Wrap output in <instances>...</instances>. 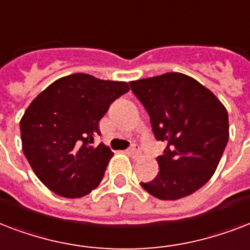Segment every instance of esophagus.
I'll list each match as a JSON object with an SVG mask.
<instances>
[{"instance_id":"1","label":"esophagus","mask_w":250,"mask_h":250,"mask_svg":"<svg viewBox=\"0 0 250 250\" xmlns=\"http://www.w3.org/2000/svg\"><path fill=\"white\" fill-rule=\"evenodd\" d=\"M139 152H141V148H139L138 145H131V147L127 150V154L130 156H133V158H137V156L139 155Z\"/></svg>"}]
</instances>
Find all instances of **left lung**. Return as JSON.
I'll use <instances>...</instances> for the list:
<instances>
[{
    "instance_id": "left-lung-1",
    "label": "left lung",
    "mask_w": 250,
    "mask_h": 250,
    "mask_svg": "<svg viewBox=\"0 0 250 250\" xmlns=\"http://www.w3.org/2000/svg\"><path fill=\"white\" fill-rule=\"evenodd\" d=\"M150 116L159 173L141 183L150 194L173 201L194 193L214 175L229 137L227 109L211 91L191 77L166 73L129 83Z\"/></svg>"
}]
</instances>
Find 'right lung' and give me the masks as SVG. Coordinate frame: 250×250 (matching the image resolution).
Masks as SVG:
<instances>
[{
  "label": "right lung",
  "mask_w": 250,
  "mask_h": 250,
  "mask_svg": "<svg viewBox=\"0 0 250 250\" xmlns=\"http://www.w3.org/2000/svg\"><path fill=\"white\" fill-rule=\"evenodd\" d=\"M126 82L103 81L84 73L49 84L21 120L22 148L38 179L66 198H81L98 187L113 152L103 143L99 123Z\"/></svg>",
  "instance_id": "right-lung-1"
}]
</instances>
